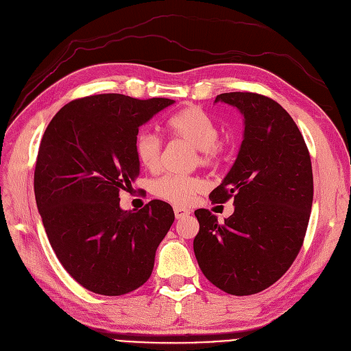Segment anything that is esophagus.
Instances as JSON below:
<instances>
[{"label":"esophagus","instance_id":"34e87169","mask_svg":"<svg viewBox=\"0 0 351 351\" xmlns=\"http://www.w3.org/2000/svg\"><path fill=\"white\" fill-rule=\"evenodd\" d=\"M175 217L178 218V219H180V218H185V217H188L189 214H191V211L189 210H186V208H180V206H175Z\"/></svg>","mask_w":351,"mask_h":351}]
</instances>
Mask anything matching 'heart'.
Here are the masks:
<instances>
[{
	"mask_svg": "<svg viewBox=\"0 0 351 351\" xmlns=\"http://www.w3.org/2000/svg\"><path fill=\"white\" fill-rule=\"evenodd\" d=\"M166 128L172 137L197 149L199 163L217 166L223 162L226 147L217 141L219 134L218 125L202 108L191 106L178 111L169 119ZM134 152L140 165L147 171H156L159 167L162 145L158 136L149 130L136 136ZM204 186V180L198 176L166 175L154 184V193L166 202L186 206L202 192Z\"/></svg>",
	"mask_w": 351,
	"mask_h": 351,
	"instance_id": "b5f03b06",
	"label": "heart"
}]
</instances>
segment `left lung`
<instances>
[{
  "mask_svg": "<svg viewBox=\"0 0 351 351\" xmlns=\"http://www.w3.org/2000/svg\"><path fill=\"white\" fill-rule=\"evenodd\" d=\"M244 117L237 159L211 193L234 198V213L218 223L197 210L193 252L205 278L230 295H253L280 279L300 253L314 198L313 166L300 128L276 101L253 93L219 94Z\"/></svg>",
  "mask_w": 351,
  "mask_h": 351,
  "instance_id": "obj_1",
  "label": "left lung"
}]
</instances>
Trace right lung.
I'll return each mask as SVG.
<instances>
[{
  "instance_id": "add662e5",
  "label": "right lung",
  "mask_w": 351,
  "mask_h": 351,
  "mask_svg": "<svg viewBox=\"0 0 351 351\" xmlns=\"http://www.w3.org/2000/svg\"><path fill=\"white\" fill-rule=\"evenodd\" d=\"M169 98L99 94L73 99L49 123L36 160L34 195L51 249L90 292L119 296L145 283L173 224L167 202L120 208L140 173L134 138Z\"/></svg>"
}]
</instances>
